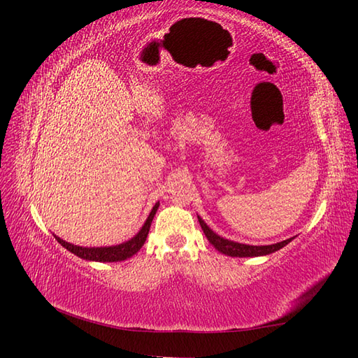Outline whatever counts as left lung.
Listing matches in <instances>:
<instances>
[{"label": "left lung", "mask_w": 358, "mask_h": 358, "mask_svg": "<svg viewBox=\"0 0 358 358\" xmlns=\"http://www.w3.org/2000/svg\"><path fill=\"white\" fill-rule=\"evenodd\" d=\"M199 222L201 229L206 235V238L209 240V243L212 246H214L218 252H222L224 255H229V257H260V255H268L275 252V250L281 249L283 246H286L289 240L285 241H280L275 243V245H268V246H250V245H243V243H237V241H231V240H226L223 237H220L214 231L210 229V227L203 222V220L199 217Z\"/></svg>", "instance_id": "8db88e82"}]
</instances>
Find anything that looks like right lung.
I'll return each mask as SVG.
<instances>
[{
    "label": "right lung",
    "mask_w": 358,
    "mask_h": 358,
    "mask_svg": "<svg viewBox=\"0 0 358 358\" xmlns=\"http://www.w3.org/2000/svg\"><path fill=\"white\" fill-rule=\"evenodd\" d=\"M159 206V203H157L154 208H152L150 214L146 220V223L143 224V227L140 229V232L135 235L134 238H131L129 241L121 243V245L117 246H106V248H83V246H77V245H71L64 240H62L55 235V240L62 245L63 248H66L67 250H71L72 254H75L80 258H85V260L89 262H103V263H110V262H123L126 258H131L132 255H135L138 250L141 249V246L144 245V241L148 238V234L150 229V223L152 220L155 217V212Z\"/></svg>",
    "instance_id": "1"
}]
</instances>
